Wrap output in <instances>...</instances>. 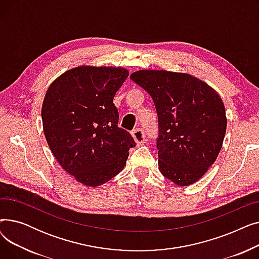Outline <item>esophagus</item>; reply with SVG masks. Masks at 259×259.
Segmentation results:
<instances>
[{
    "mask_svg": "<svg viewBox=\"0 0 259 259\" xmlns=\"http://www.w3.org/2000/svg\"><path fill=\"white\" fill-rule=\"evenodd\" d=\"M131 134H132V137H133L135 143H137L139 146L143 145L146 142V134L142 129H139V128L134 129L131 132Z\"/></svg>",
    "mask_w": 259,
    "mask_h": 259,
    "instance_id": "34e87169",
    "label": "esophagus"
}]
</instances>
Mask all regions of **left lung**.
I'll return each mask as SVG.
<instances>
[{"mask_svg": "<svg viewBox=\"0 0 259 259\" xmlns=\"http://www.w3.org/2000/svg\"><path fill=\"white\" fill-rule=\"evenodd\" d=\"M130 78L151 95L155 105L159 171L179 186L194 184L223 146L227 117L219 93L187 73L140 70Z\"/></svg>", "mask_w": 259, "mask_h": 259, "instance_id": "left-lung-1", "label": "left lung"}]
</instances>
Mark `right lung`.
<instances>
[{
  "label": "right lung",
  "instance_id": "obj_1",
  "mask_svg": "<svg viewBox=\"0 0 259 259\" xmlns=\"http://www.w3.org/2000/svg\"><path fill=\"white\" fill-rule=\"evenodd\" d=\"M129 72L120 67L79 66L52 81L44 98L46 141L62 168L80 184L98 187L126 165L131 134L119 128L113 104Z\"/></svg>",
  "mask_w": 259,
  "mask_h": 259
}]
</instances>
